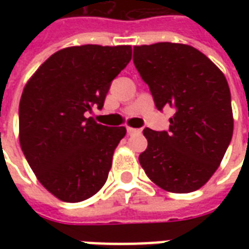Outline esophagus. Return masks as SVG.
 I'll use <instances>...</instances> for the list:
<instances>
[{"instance_id":"1","label":"esophagus","mask_w":249,"mask_h":249,"mask_svg":"<svg viewBox=\"0 0 249 249\" xmlns=\"http://www.w3.org/2000/svg\"><path fill=\"white\" fill-rule=\"evenodd\" d=\"M126 132H128V135H136V133H141V129H137V128H130V126H128V128H126Z\"/></svg>"}]
</instances>
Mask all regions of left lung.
I'll list each match as a JSON object with an SVG mask.
<instances>
[{"label": "left lung", "mask_w": 249, "mask_h": 249, "mask_svg": "<svg viewBox=\"0 0 249 249\" xmlns=\"http://www.w3.org/2000/svg\"><path fill=\"white\" fill-rule=\"evenodd\" d=\"M133 62L159 110L175 109L169 129L142 133L139 157L153 183L168 192L197 191L216 172L233 133L224 74L193 46L172 42L133 48Z\"/></svg>", "instance_id": "obj_1"}]
</instances>
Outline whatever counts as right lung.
Instances as JSON below:
<instances>
[{
  "instance_id": "1",
  "label": "right lung",
  "mask_w": 249,
  "mask_h": 249,
  "mask_svg": "<svg viewBox=\"0 0 249 249\" xmlns=\"http://www.w3.org/2000/svg\"><path fill=\"white\" fill-rule=\"evenodd\" d=\"M132 58L129 45L71 46L52 54L25 85L19 144L44 187L66 203L103 188L124 126L97 124L110 84Z\"/></svg>"
}]
</instances>
